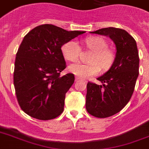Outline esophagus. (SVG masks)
I'll return each instance as SVG.
<instances>
[{"instance_id":"esophagus-1","label":"esophagus","mask_w":149,"mask_h":149,"mask_svg":"<svg viewBox=\"0 0 149 149\" xmlns=\"http://www.w3.org/2000/svg\"><path fill=\"white\" fill-rule=\"evenodd\" d=\"M79 80H81L79 77H78V76H76V77H75V81H79Z\"/></svg>"}]
</instances>
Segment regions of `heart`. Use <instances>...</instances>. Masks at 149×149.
I'll use <instances>...</instances> for the list:
<instances>
[{"mask_svg": "<svg viewBox=\"0 0 149 149\" xmlns=\"http://www.w3.org/2000/svg\"><path fill=\"white\" fill-rule=\"evenodd\" d=\"M86 46L94 52L91 58V64L76 62L69 66V71L79 78H88L96 76L100 71V67L107 70L112 65L114 54L108 49L107 41L100 37H90L85 40ZM61 52L66 60L74 61L78 59L81 47L77 41L71 40L66 42L61 47Z\"/></svg>", "mask_w": 149, "mask_h": 149, "instance_id": "b5f03b06", "label": "heart"}]
</instances>
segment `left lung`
<instances>
[{"instance_id": "1", "label": "left lung", "mask_w": 149, "mask_h": 149, "mask_svg": "<svg viewBox=\"0 0 149 149\" xmlns=\"http://www.w3.org/2000/svg\"><path fill=\"white\" fill-rule=\"evenodd\" d=\"M90 33L108 36L116 46L113 64L97 78L102 84H87V111L98 118L108 117L120 112L133 94L139 75L137 46L134 38L124 29L108 27Z\"/></svg>"}]
</instances>
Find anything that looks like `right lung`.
Masks as SVG:
<instances>
[{
	"label": "right lung",
	"instance_id": "right-lung-1",
	"mask_svg": "<svg viewBox=\"0 0 149 149\" xmlns=\"http://www.w3.org/2000/svg\"><path fill=\"white\" fill-rule=\"evenodd\" d=\"M84 33L43 24L24 36L16 54L14 86L19 105L26 114L49 120L62 113L65 94L75 78L72 73L60 76L66 68L61 48Z\"/></svg>",
	"mask_w": 149,
	"mask_h": 149
}]
</instances>
